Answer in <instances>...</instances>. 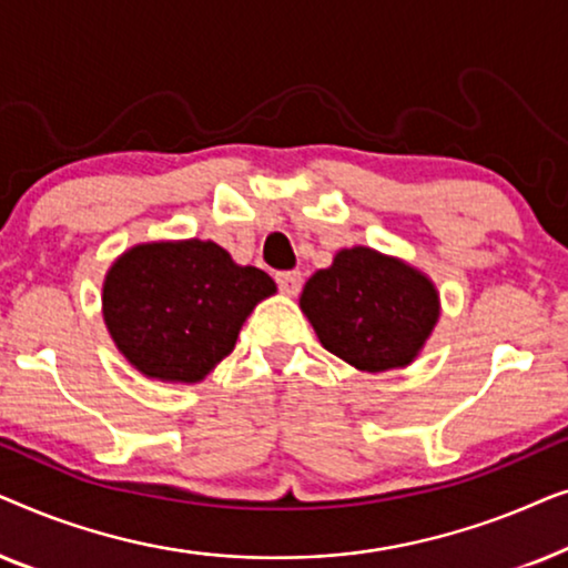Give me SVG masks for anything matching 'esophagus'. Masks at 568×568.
Returning a JSON list of instances; mask_svg holds the SVG:
<instances>
[{"label":"esophagus","mask_w":568,"mask_h":568,"mask_svg":"<svg viewBox=\"0 0 568 568\" xmlns=\"http://www.w3.org/2000/svg\"><path fill=\"white\" fill-rule=\"evenodd\" d=\"M276 284H278V290L292 297V294L300 292L302 274H300V271H282V274H276Z\"/></svg>","instance_id":"esophagus-1"}]
</instances>
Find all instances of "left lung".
Here are the masks:
<instances>
[{"label":"left lung","instance_id":"obj_1","mask_svg":"<svg viewBox=\"0 0 568 568\" xmlns=\"http://www.w3.org/2000/svg\"><path fill=\"white\" fill-rule=\"evenodd\" d=\"M300 307L321 344L364 372L414 362L439 317L429 278L372 247L341 251L310 276Z\"/></svg>","mask_w":568,"mask_h":568}]
</instances>
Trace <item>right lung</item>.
<instances>
[{
	"mask_svg": "<svg viewBox=\"0 0 568 568\" xmlns=\"http://www.w3.org/2000/svg\"><path fill=\"white\" fill-rule=\"evenodd\" d=\"M274 278L237 266L216 243H146L113 263L103 315L119 352L146 377L199 383L235 348L240 325Z\"/></svg>",
	"mask_w": 568,
	"mask_h": 568,
	"instance_id": "1",
	"label": "right lung"
}]
</instances>
